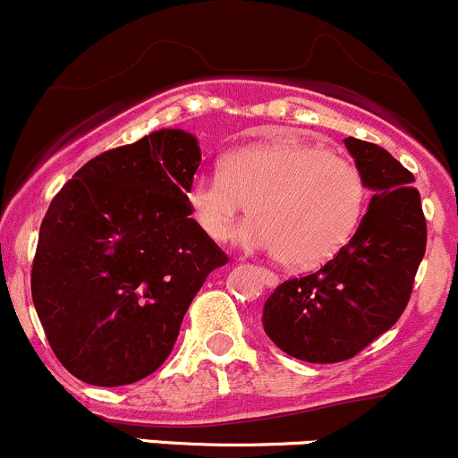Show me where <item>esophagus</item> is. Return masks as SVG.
Returning a JSON list of instances; mask_svg holds the SVG:
<instances>
[{
    "mask_svg": "<svg viewBox=\"0 0 458 458\" xmlns=\"http://www.w3.org/2000/svg\"><path fill=\"white\" fill-rule=\"evenodd\" d=\"M259 276H260V280H263V284H267L269 289H271V286H276V284L280 283L278 274H274V271H271V269L259 267Z\"/></svg>",
    "mask_w": 458,
    "mask_h": 458,
    "instance_id": "esophagus-1",
    "label": "esophagus"
}]
</instances>
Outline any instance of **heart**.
Returning a JSON list of instances; mask_svg holds the SVG:
<instances>
[{
	"mask_svg": "<svg viewBox=\"0 0 458 458\" xmlns=\"http://www.w3.org/2000/svg\"><path fill=\"white\" fill-rule=\"evenodd\" d=\"M193 217L208 239H233L248 215V248L278 254L289 267H315L352 237L365 206L356 165L321 145L276 140L234 149L221 172L189 191Z\"/></svg>",
	"mask_w": 458,
	"mask_h": 458,
	"instance_id": "1",
	"label": "heart"
}]
</instances>
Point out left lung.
I'll list each match as a JSON object with an SVG mask.
<instances>
[{"mask_svg": "<svg viewBox=\"0 0 458 458\" xmlns=\"http://www.w3.org/2000/svg\"><path fill=\"white\" fill-rule=\"evenodd\" d=\"M371 189L359 230L333 259L289 278L265 302V333L306 363H341L386 333L413 291L426 252V217L415 178L386 149L345 139Z\"/></svg>", "mask_w": 458, "mask_h": 458, "instance_id": "8db88e82", "label": "left lung"}]
</instances>
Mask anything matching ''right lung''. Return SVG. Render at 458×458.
I'll use <instances>...</instances> for the list:
<instances>
[{
    "label": "right lung",
    "mask_w": 458,
    "mask_h": 458,
    "mask_svg": "<svg viewBox=\"0 0 458 458\" xmlns=\"http://www.w3.org/2000/svg\"><path fill=\"white\" fill-rule=\"evenodd\" d=\"M202 163L184 130H158L90 158L45 213L32 300L63 368L95 386L132 385L172 354L224 250L191 219Z\"/></svg>",
    "instance_id": "add662e5"
}]
</instances>
